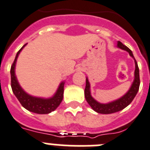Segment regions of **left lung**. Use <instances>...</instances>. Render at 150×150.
Masks as SVG:
<instances>
[{
	"label": "left lung",
	"instance_id": "1",
	"mask_svg": "<svg viewBox=\"0 0 150 150\" xmlns=\"http://www.w3.org/2000/svg\"><path fill=\"white\" fill-rule=\"evenodd\" d=\"M117 48H120L121 50H125L129 53V55L134 59V62H135V71H134V79L132 83L131 86L129 88V90L127 91V92L124 94L121 98L117 99L115 100L108 102L107 104H102V103L98 102V100L91 96V85L90 82L88 81V77L86 78V85H85V97L86 99L87 102L88 103V104L91 106V108H92L94 111H96L97 113L103 114H113L115 112H118L120 110H123L126 107H127L130 103L132 102V100L135 98L137 95L138 91H139V68H138V65L136 61L135 58L133 56V52L129 48L124 46V44L122 43L120 41H117Z\"/></svg>",
	"mask_w": 150,
	"mask_h": 150
}]
</instances>
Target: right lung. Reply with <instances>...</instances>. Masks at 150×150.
I'll return each instance as SVG.
<instances>
[{"mask_svg": "<svg viewBox=\"0 0 150 150\" xmlns=\"http://www.w3.org/2000/svg\"><path fill=\"white\" fill-rule=\"evenodd\" d=\"M26 44L21 48L17 52L13 63L11 69V88L13 94L18 100L20 101L22 106L29 111L33 113H36L39 114H50L52 111H54L61 104L62 100L63 99L64 93V85L65 81H62L58 87L56 93L50 98H41V97L33 96L31 94L26 93L22 87L19 84L17 78L15 74V68L17 63V58L21 53V52L24 48Z\"/></svg>", "mask_w": 150, "mask_h": 150, "instance_id": "right-lung-1", "label": "right lung"}]
</instances>
